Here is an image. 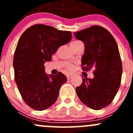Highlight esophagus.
Returning a JSON list of instances; mask_svg holds the SVG:
<instances>
[{
    "mask_svg": "<svg viewBox=\"0 0 133 133\" xmlns=\"http://www.w3.org/2000/svg\"><path fill=\"white\" fill-rule=\"evenodd\" d=\"M66 77H67V79H68V80H69V79H71L72 77V76H71V75H67Z\"/></svg>",
    "mask_w": 133,
    "mask_h": 133,
    "instance_id": "34e87169",
    "label": "esophagus"
}]
</instances>
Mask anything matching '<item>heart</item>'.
I'll list each match as a JSON object with an SVG mask.
<instances>
[{
  "mask_svg": "<svg viewBox=\"0 0 133 133\" xmlns=\"http://www.w3.org/2000/svg\"><path fill=\"white\" fill-rule=\"evenodd\" d=\"M81 42V41H73V42H71V45H72V44H77V43H78V42ZM66 69L69 72H72L73 71V70H74V66H73V65H71V64H68L66 66Z\"/></svg>",
  "mask_w": 133,
  "mask_h": 133,
  "instance_id": "1",
  "label": "heart"
}]
</instances>
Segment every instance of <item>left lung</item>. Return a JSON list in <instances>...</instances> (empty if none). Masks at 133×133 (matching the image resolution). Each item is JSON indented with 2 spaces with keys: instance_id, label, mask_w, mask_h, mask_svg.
<instances>
[{
  "instance_id": "left-lung-1",
  "label": "left lung",
  "mask_w": 133,
  "mask_h": 133,
  "mask_svg": "<svg viewBox=\"0 0 133 133\" xmlns=\"http://www.w3.org/2000/svg\"><path fill=\"white\" fill-rule=\"evenodd\" d=\"M74 34L76 39L84 44L82 70L94 69V77L82 78L76 93L84 104L99 110L110 104L120 87L123 67L117 44L111 34L99 25Z\"/></svg>"
}]
</instances>
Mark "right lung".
Listing matches in <instances>:
<instances>
[{
	"instance_id": "add662e5",
	"label": "right lung",
	"mask_w": 133,
	"mask_h": 133,
	"mask_svg": "<svg viewBox=\"0 0 133 133\" xmlns=\"http://www.w3.org/2000/svg\"><path fill=\"white\" fill-rule=\"evenodd\" d=\"M71 37V32L44 24L29 27L20 37L14 56L15 81L23 100L35 110H45L54 104L66 82L61 72L47 75L44 64Z\"/></svg>"
}]
</instances>
